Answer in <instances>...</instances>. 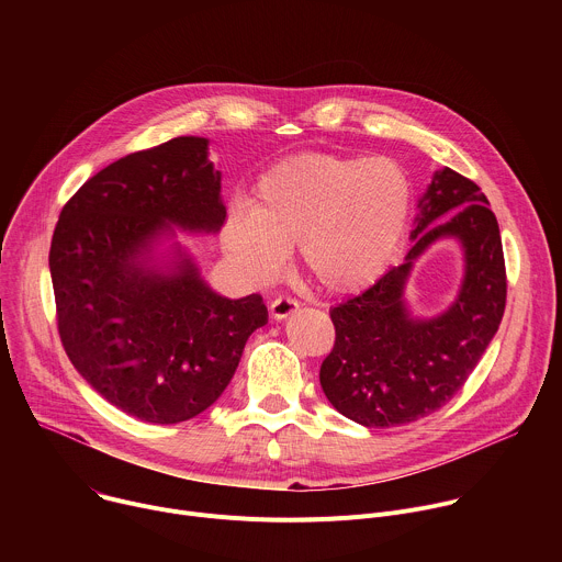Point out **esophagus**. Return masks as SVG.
Instances as JSON below:
<instances>
[{"label":"esophagus","instance_id":"esophagus-1","mask_svg":"<svg viewBox=\"0 0 562 562\" xmlns=\"http://www.w3.org/2000/svg\"><path fill=\"white\" fill-rule=\"evenodd\" d=\"M297 306H300L297 300L286 297V295H280V297H276V300L269 304V313H271L273 319H284V317H289L291 313H295Z\"/></svg>","mask_w":562,"mask_h":562}]
</instances>
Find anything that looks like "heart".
Masks as SVG:
<instances>
[{
	"label": "heart",
	"mask_w": 562,
	"mask_h": 562,
	"mask_svg": "<svg viewBox=\"0 0 562 562\" xmlns=\"http://www.w3.org/2000/svg\"><path fill=\"white\" fill-rule=\"evenodd\" d=\"M412 182L389 157L297 153L254 184L249 209L233 206L220 247L254 284L271 282L295 245L304 278L329 295H351L382 278L412 220Z\"/></svg>",
	"instance_id": "heart-1"
}]
</instances>
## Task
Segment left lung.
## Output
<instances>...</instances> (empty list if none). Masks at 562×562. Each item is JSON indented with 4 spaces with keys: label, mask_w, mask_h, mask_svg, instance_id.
I'll use <instances>...</instances> for the list:
<instances>
[{
    "label": "left lung",
    "mask_w": 562,
    "mask_h": 562,
    "mask_svg": "<svg viewBox=\"0 0 562 562\" xmlns=\"http://www.w3.org/2000/svg\"><path fill=\"white\" fill-rule=\"evenodd\" d=\"M485 193L442 167L418 200L405 262L364 293L331 308L334 351L319 367L329 403L349 420L389 429L434 414L462 389L494 340L507 300L501 228ZM463 249V282L434 318H416L404 289L417 258L438 238Z\"/></svg>",
    "instance_id": "obj_1"
}]
</instances>
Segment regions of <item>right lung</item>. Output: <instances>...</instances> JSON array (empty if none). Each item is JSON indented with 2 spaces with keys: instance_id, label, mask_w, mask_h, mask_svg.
Returning a JSON list of instances; mask_svg holds the SVG:
<instances>
[{
  "instance_id": "right-lung-1",
  "label": "right lung",
  "mask_w": 562,
  "mask_h": 562,
  "mask_svg": "<svg viewBox=\"0 0 562 562\" xmlns=\"http://www.w3.org/2000/svg\"><path fill=\"white\" fill-rule=\"evenodd\" d=\"M206 137H176L93 176L61 209L50 243L57 329L72 367L104 400L153 425L209 409L249 336L269 323L258 293H215L184 233L226 215ZM171 241L170 251L158 247Z\"/></svg>"
}]
</instances>
